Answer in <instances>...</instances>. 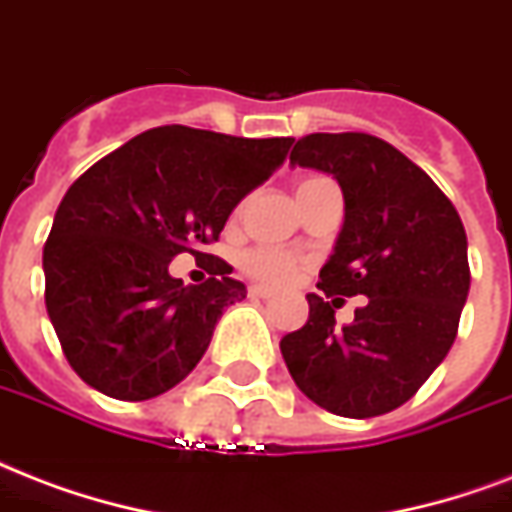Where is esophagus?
<instances>
[{"instance_id": "obj_1", "label": "esophagus", "mask_w": 512, "mask_h": 512, "mask_svg": "<svg viewBox=\"0 0 512 512\" xmlns=\"http://www.w3.org/2000/svg\"><path fill=\"white\" fill-rule=\"evenodd\" d=\"M248 296H253V299H272L275 291H272V288H264V285H251V288H248Z\"/></svg>"}]
</instances>
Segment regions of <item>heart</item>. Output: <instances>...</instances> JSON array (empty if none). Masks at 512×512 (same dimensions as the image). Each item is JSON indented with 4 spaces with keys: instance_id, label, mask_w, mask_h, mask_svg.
<instances>
[{
    "instance_id": "heart-1",
    "label": "heart",
    "mask_w": 512,
    "mask_h": 512,
    "mask_svg": "<svg viewBox=\"0 0 512 512\" xmlns=\"http://www.w3.org/2000/svg\"><path fill=\"white\" fill-rule=\"evenodd\" d=\"M318 178L320 176L307 178V181H301V186H307L310 181H318ZM240 264H243L248 275L267 285H288L301 272V261L293 259L291 253L277 251V248H256V251H248Z\"/></svg>"
}]
</instances>
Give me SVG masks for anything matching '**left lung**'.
I'll return each instance as SVG.
<instances>
[{
    "label": "left lung",
    "mask_w": 512,
    "mask_h": 512,
    "mask_svg": "<svg viewBox=\"0 0 512 512\" xmlns=\"http://www.w3.org/2000/svg\"><path fill=\"white\" fill-rule=\"evenodd\" d=\"M291 162L339 181L344 227L307 293L310 320L283 336L293 382L331 414L368 419L414 398L457 339L470 291L457 208L425 170L368 133H312ZM331 295H368L347 327Z\"/></svg>",
    "instance_id": "1"
}]
</instances>
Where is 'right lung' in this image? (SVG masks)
I'll use <instances>...</instances> for the list:
<instances>
[{"label": "right lung", "instance_id": "right-lung-1", "mask_svg": "<svg viewBox=\"0 0 512 512\" xmlns=\"http://www.w3.org/2000/svg\"><path fill=\"white\" fill-rule=\"evenodd\" d=\"M293 138H237L165 125L106 154L69 186L42 253L45 304L82 382L117 400H149L189 376L245 285L205 253L229 213L264 184ZM178 252L211 258L184 286Z\"/></svg>", "mask_w": 512, "mask_h": 512}]
</instances>
